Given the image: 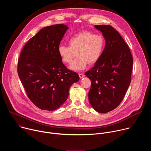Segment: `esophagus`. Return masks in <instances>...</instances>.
Segmentation results:
<instances>
[{
    "mask_svg": "<svg viewBox=\"0 0 151 151\" xmlns=\"http://www.w3.org/2000/svg\"><path fill=\"white\" fill-rule=\"evenodd\" d=\"M79 78H80L81 79L84 77V75H83V73H79Z\"/></svg>",
    "mask_w": 151,
    "mask_h": 151,
    "instance_id": "obj_1",
    "label": "esophagus"
}]
</instances>
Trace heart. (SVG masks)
Listing matches in <instances>:
<instances>
[{
  "label": "heart",
  "instance_id": "obj_1",
  "mask_svg": "<svg viewBox=\"0 0 151 151\" xmlns=\"http://www.w3.org/2000/svg\"><path fill=\"white\" fill-rule=\"evenodd\" d=\"M68 42L69 46L59 45L58 53L66 64H70L76 55H78L70 66L75 71L85 69L88 64H96L101 58L106 45L103 36L87 30L75 34L69 38Z\"/></svg>",
  "mask_w": 151,
  "mask_h": 151
}]
</instances>
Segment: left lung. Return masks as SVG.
Wrapping results in <instances>:
<instances>
[{"mask_svg": "<svg viewBox=\"0 0 151 151\" xmlns=\"http://www.w3.org/2000/svg\"><path fill=\"white\" fill-rule=\"evenodd\" d=\"M106 40L104 52L94 66L85 73L91 82L88 99L99 113H107L122 101L131 82L133 57L118 31L109 25H96Z\"/></svg>", "mask_w": 151, "mask_h": 151, "instance_id": "left-lung-1", "label": "left lung"}]
</instances>
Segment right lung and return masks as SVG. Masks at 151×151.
<instances>
[{"label":"right lung","mask_w":151,"mask_h":151,"mask_svg":"<svg viewBox=\"0 0 151 151\" xmlns=\"http://www.w3.org/2000/svg\"><path fill=\"white\" fill-rule=\"evenodd\" d=\"M68 27L55 24L42 29L30 39L18 61V76L32 102L42 110L54 111L68 98L70 86L79 80L64 66L58 47Z\"/></svg>","instance_id":"right-lung-1"}]
</instances>
